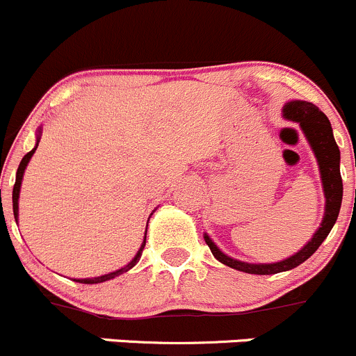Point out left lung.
Returning <instances> with one entry per match:
<instances>
[{
	"mask_svg": "<svg viewBox=\"0 0 356 356\" xmlns=\"http://www.w3.org/2000/svg\"><path fill=\"white\" fill-rule=\"evenodd\" d=\"M284 115L291 119V121L299 122L306 138H308L309 145H312L313 152H315L316 161H318L323 192H325V216H323L322 225L315 232L312 241L301 251L291 256V258L284 259V261L272 263V265H249V263H242L237 261V259L228 258L213 244V241L207 235L204 237L206 238V244L209 245L211 252H213V256L218 261L230 266V268L241 270V272L245 273H254V275H272V273L293 270L301 265V263H305L320 248V244L325 241L329 232L332 230L334 223H336L337 216H339L341 200H343V179H341L339 173V149H337V143L334 140L332 128H330L327 115L316 105L299 100L287 104L284 107Z\"/></svg>",
	"mask_w": 356,
	"mask_h": 356,
	"instance_id": "1",
	"label": "left lung"
}]
</instances>
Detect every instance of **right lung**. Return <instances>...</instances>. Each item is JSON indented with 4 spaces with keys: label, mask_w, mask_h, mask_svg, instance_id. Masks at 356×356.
<instances>
[{
    "label": "right lung",
    "mask_w": 356,
    "mask_h": 356,
    "mask_svg": "<svg viewBox=\"0 0 356 356\" xmlns=\"http://www.w3.org/2000/svg\"><path fill=\"white\" fill-rule=\"evenodd\" d=\"M36 149H38V145L34 147V149L31 150V152H27L26 156L22 157V161H20V164H19V170H17L15 185H13V193H12V200H13V216H15V221H17V216H19V193H20V183H22V177H24V171H26V166H27V163H29V159H31V157H33V154L36 152ZM145 238H147V237H145ZM143 248H145V241H143L142 248H140V251L136 252V256H135V258H133V261H129L128 265L124 266V268H121V270H115V272H112V273H107V275L95 277V279H83V280H76V282H81V284H100V282H105V280H111V279H114V277L121 275V273L128 272L129 268H133V266H135L136 263H138L140 256H142V252H143Z\"/></svg>",
    "instance_id": "add662e5"
}]
</instances>
